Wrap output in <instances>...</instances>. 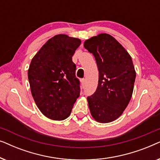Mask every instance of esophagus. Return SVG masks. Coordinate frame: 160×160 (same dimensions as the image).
<instances>
[{
    "mask_svg": "<svg viewBox=\"0 0 160 160\" xmlns=\"http://www.w3.org/2000/svg\"><path fill=\"white\" fill-rule=\"evenodd\" d=\"M81 82H82V87H84L85 86V84H86V80H85L84 78H82V79L81 80Z\"/></svg>",
    "mask_w": 160,
    "mask_h": 160,
    "instance_id": "esophagus-1",
    "label": "esophagus"
}]
</instances>
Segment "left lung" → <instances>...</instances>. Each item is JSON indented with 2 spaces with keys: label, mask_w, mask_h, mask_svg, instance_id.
<instances>
[{
  "label": "left lung",
  "mask_w": 160,
  "mask_h": 160,
  "mask_svg": "<svg viewBox=\"0 0 160 160\" xmlns=\"http://www.w3.org/2000/svg\"><path fill=\"white\" fill-rule=\"evenodd\" d=\"M94 55L99 71L95 92L87 98L91 115L100 123H108L122 114L132 98L135 73L132 58L111 35L101 33L84 41Z\"/></svg>",
  "instance_id": "8db88e82"
}]
</instances>
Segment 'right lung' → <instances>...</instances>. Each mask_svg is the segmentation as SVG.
<instances>
[{
	"mask_svg": "<svg viewBox=\"0 0 160 160\" xmlns=\"http://www.w3.org/2000/svg\"><path fill=\"white\" fill-rule=\"evenodd\" d=\"M80 44V39L56 35L32 59L28 72L31 93L39 110L49 119H66L79 97L80 82L72 57Z\"/></svg>",
	"mask_w": 160,
	"mask_h": 160,
	"instance_id": "obj_1",
	"label": "right lung"
}]
</instances>
